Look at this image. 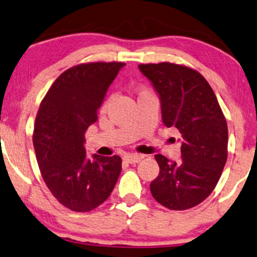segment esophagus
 Here are the masks:
<instances>
[{"mask_svg":"<svg viewBox=\"0 0 257 257\" xmlns=\"http://www.w3.org/2000/svg\"><path fill=\"white\" fill-rule=\"evenodd\" d=\"M144 158H145V155L132 153V154H126L124 159L129 162V164H138V162L141 161Z\"/></svg>","mask_w":257,"mask_h":257,"instance_id":"34e87169","label":"esophagus"}]
</instances>
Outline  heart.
Here are the masks:
<instances>
[{"label":"heart","instance_id":"1","mask_svg":"<svg viewBox=\"0 0 257 257\" xmlns=\"http://www.w3.org/2000/svg\"><path fill=\"white\" fill-rule=\"evenodd\" d=\"M147 92H148V91L146 90V89H141V90H140V92H139V96L140 95H144V93H147Z\"/></svg>","mask_w":257,"mask_h":257}]
</instances>
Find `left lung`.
I'll return each instance as SVG.
<instances>
[{"mask_svg":"<svg viewBox=\"0 0 257 257\" xmlns=\"http://www.w3.org/2000/svg\"><path fill=\"white\" fill-rule=\"evenodd\" d=\"M160 96L164 124L181 134V161L157 154L154 199L170 210L197 206L215 190L228 158V125L212 87L198 71L173 63L140 64Z\"/></svg>","mask_w":257,"mask_h":257,"instance_id":"obj_1","label":"left lung"}]
</instances>
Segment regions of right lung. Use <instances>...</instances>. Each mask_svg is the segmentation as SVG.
I'll return each instance as SVG.
<instances>
[{
	"label": "right lung",
	"instance_id": "add662e5",
	"mask_svg": "<svg viewBox=\"0 0 257 257\" xmlns=\"http://www.w3.org/2000/svg\"><path fill=\"white\" fill-rule=\"evenodd\" d=\"M124 63L97 61L64 71L41 100L33 144L41 177L61 205L89 212L108 199L122 170L118 155L86 158V129L97 121L110 84Z\"/></svg>",
	"mask_w": 257,
	"mask_h": 257
}]
</instances>
